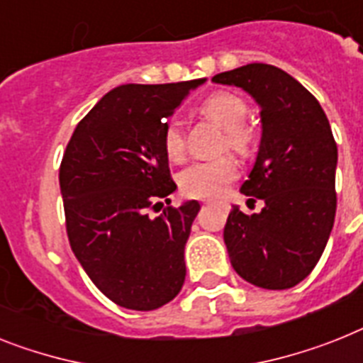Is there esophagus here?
Listing matches in <instances>:
<instances>
[{
	"label": "esophagus",
	"instance_id": "obj_1",
	"mask_svg": "<svg viewBox=\"0 0 363 363\" xmlns=\"http://www.w3.org/2000/svg\"><path fill=\"white\" fill-rule=\"evenodd\" d=\"M216 201H212V199H206V201H203V205H214Z\"/></svg>",
	"mask_w": 363,
	"mask_h": 363
}]
</instances>
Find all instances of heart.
I'll return each instance as SVG.
<instances>
[{
    "label": "heart",
    "mask_w": 363,
    "mask_h": 363,
    "mask_svg": "<svg viewBox=\"0 0 363 363\" xmlns=\"http://www.w3.org/2000/svg\"><path fill=\"white\" fill-rule=\"evenodd\" d=\"M203 112L225 130V144L236 153H247L251 133L245 127L247 105L238 94L216 92L203 103ZM164 149L172 160H181L184 155V133L179 121L172 120L164 129ZM238 175V164L233 157L212 158L191 164L179 177L182 194L190 197H216Z\"/></svg>",
    "instance_id": "b5f03b06"
}]
</instances>
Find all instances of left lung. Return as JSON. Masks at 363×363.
Returning <instances> with one entry per match:
<instances>
[{
	"label": "left lung",
	"mask_w": 363,
	"mask_h": 363,
	"mask_svg": "<svg viewBox=\"0 0 363 363\" xmlns=\"http://www.w3.org/2000/svg\"><path fill=\"white\" fill-rule=\"evenodd\" d=\"M212 83L242 88L260 106V145L240 191L264 201V208L247 216L233 205L223 230L230 264L258 288H294L315 267L334 227L337 147L330 123L318 99L271 64L218 73Z\"/></svg>",
	"instance_id": "8db88e82"
}]
</instances>
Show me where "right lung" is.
Masks as SVG:
<instances>
[{
    "mask_svg": "<svg viewBox=\"0 0 363 363\" xmlns=\"http://www.w3.org/2000/svg\"><path fill=\"white\" fill-rule=\"evenodd\" d=\"M206 79L121 84L73 130L60 164L69 245L94 284L123 308L149 312L175 299L186 277L184 245L197 201L172 203L164 129L167 118Z\"/></svg>",
    "mask_w": 363,
    "mask_h": 363,
    "instance_id": "add662e5",
    "label": "right lung"
}]
</instances>
